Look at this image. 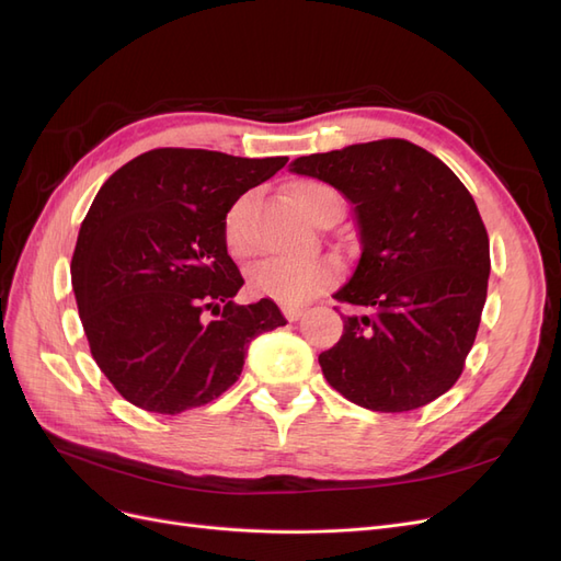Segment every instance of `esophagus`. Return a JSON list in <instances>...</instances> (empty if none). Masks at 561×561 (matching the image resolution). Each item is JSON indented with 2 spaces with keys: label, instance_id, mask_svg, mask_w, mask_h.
<instances>
[{
  "label": "esophagus",
  "instance_id": "obj_1",
  "mask_svg": "<svg viewBox=\"0 0 561 561\" xmlns=\"http://www.w3.org/2000/svg\"><path fill=\"white\" fill-rule=\"evenodd\" d=\"M283 313H285V318H287V320L295 322V320H299V318L304 316V309H301V307H290V304H285V307H283Z\"/></svg>",
  "mask_w": 561,
  "mask_h": 561
}]
</instances>
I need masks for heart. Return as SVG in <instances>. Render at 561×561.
<instances>
[{"mask_svg": "<svg viewBox=\"0 0 561 561\" xmlns=\"http://www.w3.org/2000/svg\"><path fill=\"white\" fill-rule=\"evenodd\" d=\"M248 196H241L233 206L227 210L222 222V236L229 252L233 257H245L250 254V236L245 229V213H248ZM293 201L299 213L313 219L320 215L322 208L339 206V196L332 186L304 180L293 186ZM339 266L328 257H274L257 264L250 274V290L260 297L276 299L280 304H297L309 301L325 293L328 287L336 280Z\"/></svg>", "mask_w": 561, "mask_h": 561, "instance_id": "b5f03b06", "label": "heart"}]
</instances>
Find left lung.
<instances>
[{"mask_svg":"<svg viewBox=\"0 0 561 561\" xmlns=\"http://www.w3.org/2000/svg\"><path fill=\"white\" fill-rule=\"evenodd\" d=\"M290 171L342 192L360 260L334 299L367 309L318 355L322 375L371 412H410L458 381L480 328L489 236L449 168L400 138L299 157Z\"/></svg>","mask_w":561,"mask_h":561,"instance_id":"1","label":"left lung"}]
</instances>
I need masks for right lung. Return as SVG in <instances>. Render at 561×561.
Masks as SVG:
<instances>
[{
	"label": "right lung",
	"mask_w": 561,
	"mask_h": 561,
	"mask_svg": "<svg viewBox=\"0 0 561 561\" xmlns=\"http://www.w3.org/2000/svg\"><path fill=\"white\" fill-rule=\"evenodd\" d=\"M287 157L145 151L100 186L72 254V287L93 360L130 404L203 407L239 381L248 344L285 325L271 299L236 304L243 276L222 222Z\"/></svg>",
	"instance_id": "1"
}]
</instances>
